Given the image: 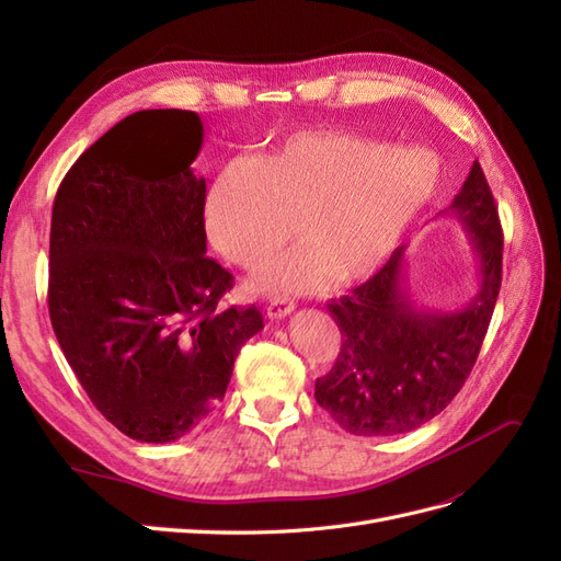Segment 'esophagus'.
<instances>
[{
    "mask_svg": "<svg viewBox=\"0 0 561 561\" xmlns=\"http://www.w3.org/2000/svg\"><path fill=\"white\" fill-rule=\"evenodd\" d=\"M293 311H295V301H287V299H274L266 307V316L268 318H276V320L287 318Z\"/></svg>",
    "mask_w": 561,
    "mask_h": 561,
    "instance_id": "34e87169",
    "label": "esophagus"
}]
</instances>
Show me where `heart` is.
<instances>
[{"instance_id": "b5f03b06", "label": "heart", "mask_w": 561, "mask_h": 561, "mask_svg": "<svg viewBox=\"0 0 561 561\" xmlns=\"http://www.w3.org/2000/svg\"><path fill=\"white\" fill-rule=\"evenodd\" d=\"M437 184L431 149H393L334 128L301 130L252 161L219 168L203 217L213 245L243 268L266 262L295 219L301 243L257 278L262 293L290 295L322 276L344 285L375 274Z\"/></svg>"}]
</instances>
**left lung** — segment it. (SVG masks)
Listing matches in <instances>:
<instances>
[{
  "instance_id": "1",
  "label": "left lung",
  "mask_w": 561,
  "mask_h": 561,
  "mask_svg": "<svg viewBox=\"0 0 561 561\" xmlns=\"http://www.w3.org/2000/svg\"><path fill=\"white\" fill-rule=\"evenodd\" d=\"M439 215L466 229L478 260V295L458 311L423 307L407 283V248H398L367 283L328 301L342 348L316 400L351 435L410 433L437 416L478 360L501 290L503 231L480 163Z\"/></svg>"
}]
</instances>
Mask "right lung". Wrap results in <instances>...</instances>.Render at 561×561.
<instances>
[{"instance_id": "obj_1", "label": "right lung", "mask_w": 561, "mask_h": 561, "mask_svg": "<svg viewBox=\"0 0 561 561\" xmlns=\"http://www.w3.org/2000/svg\"><path fill=\"white\" fill-rule=\"evenodd\" d=\"M201 145L196 112H135L77 159L50 215V325L100 414L138 443L198 428L264 328L254 307L219 309L233 276L206 257Z\"/></svg>"}]
</instances>
